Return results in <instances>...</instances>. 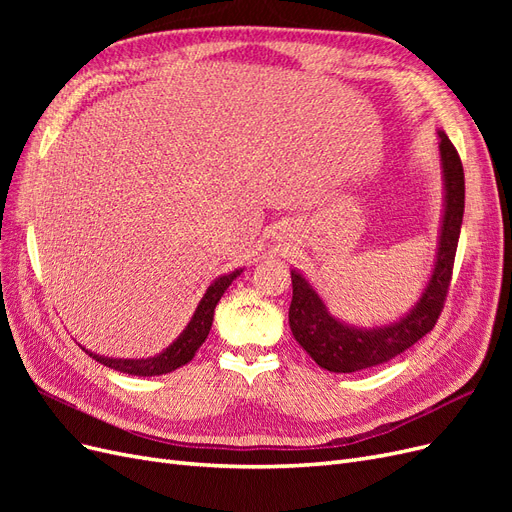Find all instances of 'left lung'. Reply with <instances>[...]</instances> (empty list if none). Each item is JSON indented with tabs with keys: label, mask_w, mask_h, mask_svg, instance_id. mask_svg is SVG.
Instances as JSON below:
<instances>
[{
	"label": "left lung",
	"mask_w": 512,
	"mask_h": 512,
	"mask_svg": "<svg viewBox=\"0 0 512 512\" xmlns=\"http://www.w3.org/2000/svg\"><path fill=\"white\" fill-rule=\"evenodd\" d=\"M438 138L444 192L436 258H433V269L421 297L404 316H399L393 322L376 324V327L348 324L329 312L327 303L322 301L316 288L305 280L303 273L297 269L290 271V331L301 348L322 369L335 371V374H352V371L389 363L436 327L448 284H451L463 207H466V179H463L459 153L448 141L444 130H438Z\"/></svg>",
	"instance_id": "left-lung-1"
}]
</instances>
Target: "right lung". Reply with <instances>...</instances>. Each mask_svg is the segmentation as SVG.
<instances>
[{"instance_id":"right-lung-1","label":"right lung","mask_w":512,"mask_h":512,"mask_svg":"<svg viewBox=\"0 0 512 512\" xmlns=\"http://www.w3.org/2000/svg\"><path fill=\"white\" fill-rule=\"evenodd\" d=\"M241 273H243V269H235V271L215 277V280L211 282V286L207 288V292L203 294V299L198 301L196 312L190 318L188 327H185L179 333V337L175 339L173 344H170L166 350H162L156 356H147V359H113V356H104V354L91 352L85 346H81V348L91 356V359H96L98 363L111 367L115 371H121V374L141 376V378L170 374V371H175L177 367L190 363L194 359L196 350L203 346V342H205L209 331H211L215 305L220 303L226 288L232 282H235Z\"/></svg>"}]
</instances>
